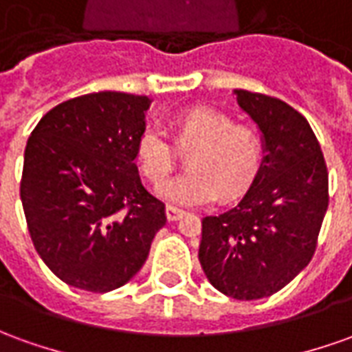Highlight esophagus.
Wrapping results in <instances>:
<instances>
[{
	"label": "esophagus",
	"mask_w": 352,
	"mask_h": 352,
	"mask_svg": "<svg viewBox=\"0 0 352 352\" xmlns=\"http://www.w3.org/2000/svg\"><path fill=\"white\" fill-rule=\"evenodd\" d=\"M184 217V210L182 208H176V207H172V205H168L166 207V218L170 220V222H174V220H178V218Z\"/></svg>",
	"instance_id": "34e87169"
}]
</instances>
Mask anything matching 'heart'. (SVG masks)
Wrapping results in <instances>:
<instances>
[{
	"label": "heart",
	"instance_id": "obj_1",
	"mask_svg": "<svg viewBox=\"0 0 352 352\" xmlns=\"http://www.w3.org/2000/svg\"><path fill=\"white\" fill-rule=\"evenodd\" d=\"M176 140L182 149H193L188 168L161 184L174 168L176 155L161 128H147L135 145L138 166L151 184H161L157 193L182 207L207 205L220 195L234 197L245 191L263 162L261 138L247 126L217 109L195 107L176 120Z\"/></svg>",
	"mask_w": 352,
	"mask_h": 352
}]
</instances>
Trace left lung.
Instances as JSON below:
<instances>
[{
	"label": "left lung",
	"mask_w": 352,
	"mask_h": 352,
	"mask_svg": "<svg viewBox=\"0 0 352 352\" xmlns=\"http://www.w3.org/2000/svg\"><path fill=\"white\" fill-rule=\"evenodd\" d=\"M263 134V162L241 201L203 218L199 263L239 301L278 293L310 263L328 210V168L307 118L282 99L234 89Z\"/></svg>",
	"instance_id": "obj_1"
}]
</instances>
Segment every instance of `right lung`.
<instances>
[{
	"label": "right lung",
	"instance_id": "right-lung-1",
	"mask_svg": "<svg viewBox=\"0 0 352 352\" xmlns=\"http://www.w3.org/2000/svg\"><path fill=\"white\" fill-rule=\"evenodd\" d=\"M151 99L99 91L53 107L24 149L21 201L28 232L51 272L72 287L113 292L147 261L166 224L145 190L135 145Z\"/></svg>",
	"mask_w": 352,
	"mask_h": 352
}]
</instances>
